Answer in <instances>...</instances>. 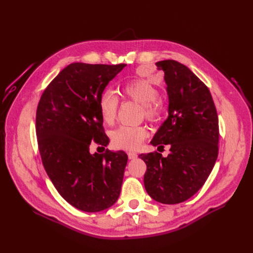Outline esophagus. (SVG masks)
I'll list each match as a JSON object with an SVG mask.
<instances>
[{"label":"esophagus","mask_w":253,"mask_h":253,"mask_svg":"<svg viewBox=\"0 0 253 253\" xmlns=\"http://www.w3.org/2000/svg\"><path fill=\"white\" fill-rule=\"evenodd\" d=\"M127 157H128V159H135V158H137V154L136 153L129 152V153H127Z\"/></svg>","instance_id":"obj_1"}]
</instances>
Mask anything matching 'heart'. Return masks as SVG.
<instances>
[{
	"label": "heart",
	"mask_w": 253,
	"mask_h": 253,
	"mask_svg": "<svg viewBox=\"0 0 253 253\" xmlns=\"http://www.w3.org/2000/svg\"><path fill=\"white\" fill-rule=\"evenodd\" d=\"M122 95L141 104L143 116L150 121H156L162 115V104L157 100L159 91L156 86L145 79L128 81L121 88ZM118 97L114 91L103 90L98 99V111L104 124H112L118 109ZM147 137V131L141 126H119L112 132L111 142L114 148L134 151L139 148Z\"/></svg>",
	"instance_id": "1"
}]
</instances>
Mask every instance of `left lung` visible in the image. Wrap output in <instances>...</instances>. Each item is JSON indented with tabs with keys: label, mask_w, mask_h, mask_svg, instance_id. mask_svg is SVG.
I'll list each match as a JSON object with an SVG mask.
<instances>
[{
	"label": "left lung",
	"mask_w": 253,
	"mask_h": 253,
	"mask_svg": "<svg viewBox=\"0 0 253 253\" xmlns=\"http://www.w3.org/2000/svg\"><path fill=\"white\" fill-rule=\"evenodd\" d=\"M165 72L169 116L151 143L170 154L153 152L139 157L147 165L144 188L158 203L174 205L192 197L215 165L218 155V117L206 84L177 61L156 63Z\"/></svg>",
	"instance_id": "1"
}]
</instances>
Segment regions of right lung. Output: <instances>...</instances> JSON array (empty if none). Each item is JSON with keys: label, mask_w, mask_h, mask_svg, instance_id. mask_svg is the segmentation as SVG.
Segmentation results:
<instances>
[{"label": "right lung", "mask_w": 253, "mask_h": 253, "mask_svg": "<svg viewBox=\"0 0 253 253\" xmlns=\"http://www.w3.org/2000/svg\"><path fill=\"white\" fill-rule=\"evenodd\" d=\"M126 64L72 63L45 88L38 104L36 133L44 169L64 200L81 211L99 212L117 202L127 155L90 154L91 141L109 143L98 99Z\"/></svg>", "instance_id": "add662e5"}]
</instances>
